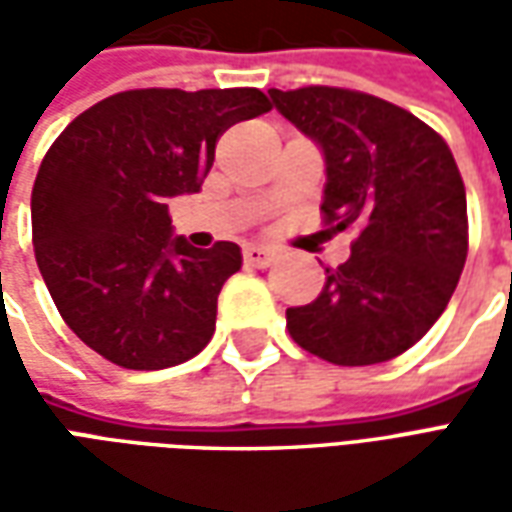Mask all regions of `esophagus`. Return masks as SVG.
<instances>
[{
    "instance_id": "1",
    "label": "esophagus",
    "mask_w": 512,
    "mask_h": 512,
    "mask_svg": "<svg viewBox=\"0 0 512 512\" xmlns=\"http://www.w3.org/2000/svg\"><path fill=\"white\" fill-rule=\"evenodd\" d=\"M244 260H246V266L268 268L271 263H274V260H277V249H271V246L252 244L244 249Z\"/></svg>"
}]
</instances>
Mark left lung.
<instances>
[{
	"label": "left lung",
	"instance_id": "1",
	"mask_svg": "<svg viewBox=\"0 0 512 512\" xmlns=\"http://www.w3.org/2000/svg\"><path fill=\"white\" fill-rule=\"evenodd\" d=\"M326 158L323 222L354 230L321 296L290 307L288 332L332 365L389 362L450 304L469 252L466 189L450 147L406 109L343 87L268 90Z\"/></svg>",
	"mask_w": 512,
	"mask_h": 512
}]
</instances>
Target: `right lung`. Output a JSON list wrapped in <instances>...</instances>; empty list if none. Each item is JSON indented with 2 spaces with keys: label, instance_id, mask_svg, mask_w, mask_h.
Masks as SVG:
<instances>
[{
  "label": "right lung",
  "instance_id": "add662e5",
  "mask_svg": "<svg viewBox=\"0 0 512 512\" xmlns=\"http://www.w3.org/2000/svg\"><path fill=\"white\" fill-rule=\"evenodd\" d=\"M268 109L255 87L126 90L54 139L32 189L35 260L62 321L95 354L164 370L211 343L241 249L172 238L167 202L200 191L219 136Z\"/></svg>",
  "mask_w": 512,
  "mask_h": 512
}]
</instances>
